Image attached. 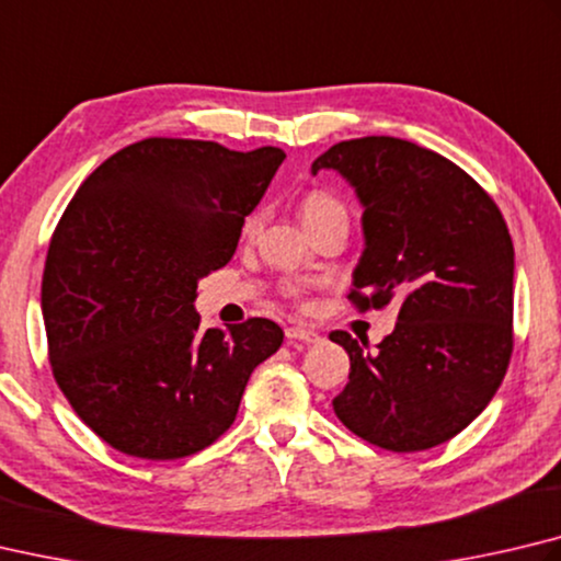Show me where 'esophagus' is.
Returning a JSON list of instances; mask_svg holds the SVG:
<instances>
[{
    "mask_svg": "<svg viewBox=\"0 0 561 561\" xmlns=\"http://www.w3.org/2000/svg\"><path fill=\"white\" fill-rule=\"evenodd\" d=\"M287 339L289 341H304V343H319L321 333L309 329V325H289Z\"/></svg>",
    "mask_w": 561,
    "mask_h": 561,
    "instance_id": "1",
    "label": "esophagus"
}]
</instances>
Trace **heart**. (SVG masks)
Segmentation results:
<instances>
[{
    "label": "heart",
    "mask_w": 561,
    "mask_h": 561,
    "mask_svg": "<svg viewBox=\"0 0 561 561\" xmlns=\"http://www.w3.org/2000/svg\"><path fill=\"white\" fill-rule=\"evenodd\" d=\"M299 216H301L304 228L311 232L319 226H323V222H329L331 218H341V216L348 218V213H345V206L341 203V198H335L331 191L311 188V191L304 193L301 201H299ZM257 226H260V216L254 213V216H250L245 220L248 236H252V232L257 230ZM287 294H291V297H299L297 284H289Z\"/></svg>",
    "instance_id": "heart-1"
}]
</instances>
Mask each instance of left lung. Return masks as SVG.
Here are the masks:
<instances>
[{"instance_id":"8db88e82","label":"left lung","mask_w":561,"mask_h":561,"mask_svg":"<svg viewBox=\"0 0 561 561\" xmlns=\"http://www.w3.org/2000/svg\"><path fill=\"white\" fill-rule=\"evenodd\" d=\"M321 169L348 179L365 208L348 299L358 311L400 307L373 355L351 333H331L351 355L333 412L380 449H432L485 410L511 363L515 252L505 218L461 167L397 137L339 141L313 161V174Z\"/></svg>"}]
</instances>
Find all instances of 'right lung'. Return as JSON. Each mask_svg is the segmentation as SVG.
I'll return each instance as SVG.
<instances>
[{"instance_id": "right-lung-1", "label": "right lung", "mask_w": 561, "mask_h": 561, "mask_svg": "<svg viewBox=\"0 0 561 561\" xmlns=\"http://www.w3.org/2000/svg\"><path fill=\"white\" fill-rule=\"evenodd\" d=\"M284 159L277 147L149 137L103 161L68 203L41 279L48 360L112 449L149 461L206 449L277 353L274 321L203 331L193 301L198 279L236 254Z\"/></svg>"}]
</instances>
